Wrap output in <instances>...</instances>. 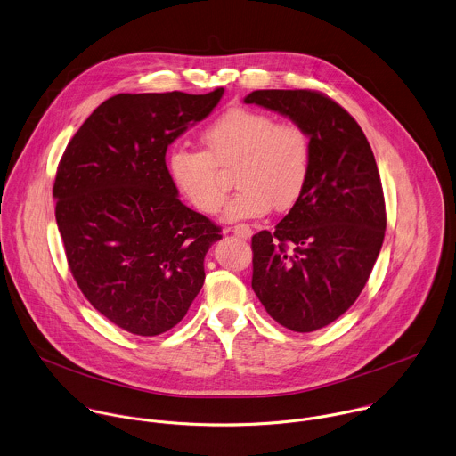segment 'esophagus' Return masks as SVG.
I'll use <instances>...</instances> for the list:
<instances>
[{
	"label": "esophagus",
	"instance_id": "34e87169",
	"mask_svg": "<svg viewBox=\"0 0 456 456\" xmlns=\"http://www.w3.org/2000/svg\"><path fill=\"white\" fill-rule=\"evenodd\" d=\"M227 231H232L234 234H238V236L243 238V240H248V238L252 236V229H250L248 225H236V227H232V229H227Z\"/></svg>",
	"mask_w": 456,
	"mask_h": 456
}]
</instances>
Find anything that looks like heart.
I'll return each instance as SVG.
<instances>
[{
	"instance_id": "obj_1",
	"label": "heart",
	"mask_w": 456,
	"mask_h": 456,
	"mask_svg": "<svg viewBox=\"0 0 456 456\" xmlns=\"http://www.w3.org/2000/svg\"><path fill=\"white\" fill-rule=\"evenodd\" d=\"M206 151L175 145L168 154V172L179 193L199 211L216 213L225 197L222 170L232 168L240 188L225 204L229 222L261 218L291 209L302 197L311 174L313 145L309 133L295 122L231 108L202 133Z\"/></svg>"
}]
</instances>
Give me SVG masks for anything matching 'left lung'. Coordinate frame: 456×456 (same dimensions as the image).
<instances>
[{
	"instance_id": "obj_1",
	"label": "left lung",
	"mask_w": 456,
	"mask_h": 456,
	"mask_svg": "<svg viewBox=\"0 0 456 456\" xmlns=\"http://www.w3.org/2000/svg\"><path fill=\"white\" fill-rule=\"evenodd\" d=\"M259 104L311 136L305 190L275 225L252 236V289L293 332H314L345 314L364 289L386 236V202L371 145L355 118L314 90H254Z\"/></svg>"
}]
</instances>
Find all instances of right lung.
<instances>
[{
    "label": "right lung",
    "mask_w": 456,
    "mask_h": 456,
    "mask_svg": "<svg viewBox=\"0 0 456 456\" xmlns=\"http://www.w3.org/2000/svg\"><path fill=\"white\" fill-rule=\"evenodd\" d=\"M224 95L118 94L69 142L53 186L67 263L85 298L134 336L175 327L199 295L220 227L186 208L165 163L168 145Z\"/></svg>",
    "instance_id": "right-lung-1"
}]
</instances>
